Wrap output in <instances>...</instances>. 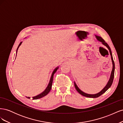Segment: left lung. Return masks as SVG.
I'll use <instances>...</instances> for the list:
<instances>
[{"instance_id": "left-lung-1", "label": "left lung", "mask_w": 123, "mask_h": 123, "mask_svg": "<svg viewBox=\"0 0 123 123\" xmlns=\"http://www.w3.org/2000/svg\"><path fill=\"white\" fill-rule=\"evenodd\" d=\"M96 36V38L97 39L98 41L99 42H102V43L104 44V46H105L108 50H109L110 52V54L111 55V60H112V65H113V68H112V72H111V75H110V79L108 81V82L107 84L106 85V86L104 88V89L103 90L100 91L99 92H98V93H96L95 94H87V93H86L83 92L81 90H80V89H79V88L77 87V86L76 85V84H75V82H74V86H75V89H76L77 91L81 95H82L83 96H86V97H87V98H98L99 97V96H100L101 95H102L103 93H104L112 85V83H113V79H114V70H115V64H114V62L113 61V57H112V52H111V50L110 47L109 46L108 44H107V43L105 42V41L101 37L98 36Z\"/></svg>"}]
</instances>
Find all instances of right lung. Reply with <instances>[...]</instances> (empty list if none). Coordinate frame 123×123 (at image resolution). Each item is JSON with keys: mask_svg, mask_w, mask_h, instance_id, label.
<instances>
[{"mask_svg": "<svg viewBox=\"0 0 123 123\" xmlns=\"http://www.w3.org/2000/svg\"><path fill=\"white\" fill-rule=\"evenodd\" d=\"M21 43L22 42H20V43H19V46H18L17 49V50H16V53H17V50H18V48H19V47L20 46V44H21ZM58 69V67H57L53 71V72L52 73V74L51 75V79H50V81H49V84H48L47 87L46 88V89H45V90H44L43 92L42 93H41L40 94H39V95H37V96H34V97H33V99H38V98H42L43 97V96H46V95H47L48 93H49V92L50 91L51 89V87H52V82H53V76H54V73L56 72L57 70ZM28 98H29L30 99V97H26Z\"/></svg>", "mask_w": 123, "mask_h": 123, "instance_id": "1", "label": "right lung"}]
</instances>
